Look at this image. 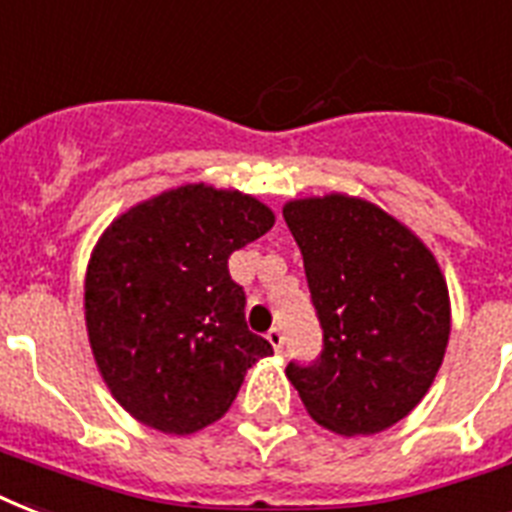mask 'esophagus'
I'll return each instance as SVG.
<instances>
[{
    "label": "esophagus",
    "mask_w": 512,
    "mask_h": 512,
    "mask_svg": "<svg viewBox=\"0 0 512 512\" xmlns=\"http://www.w3.org/2000/svg\"><path fill=\"white\" fill-rule=\"evenodd\" d=\"M265 337H268V342H271V348L276 350V353H281V350H284V332H281L279 327H273Z\"/></svg>",
    "instance_id": "esophagus-1"
}]
</instances>
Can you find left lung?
I'll use <instances>...</instances> for the list:
<instances>
[{
  "label": "left lung",
  "instance_id": "8db88e82",
  "mask_svg": "<svg viewBox=\"0 0 512 512\" xmlns=\"http://www.w3.org/2000/svg\"><path fill=\"white\" fill-rule=\"evenodd\" d=\"M324 329L313 366H287L305 409L337 436H374L420 404L452 332L449 287L425 241L348 193L284 204Z\"/></svg>",
  "mask_w": 512,
  "mask_h": 512
}]
</instances>
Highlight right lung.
<instances>
[{
  "label": "right lung",
  "mask_w": 512,
  "mask_h": 512,
  "mask_svg": "<svg viewBox=\"0 0 512 512\" xmlns=\"http://www.w3.org/2000/svg\"><path fill=\"white\" fill-rule=\"evenodd\" d=\"M276 215L249 193L183 183L140 201L100 233L84 276L98 372L124 412L167 436L217 422L244 374L273 356L244 321L228 257Z\"/></svg>",
  "instance_id": "1"
}]
</instances>
